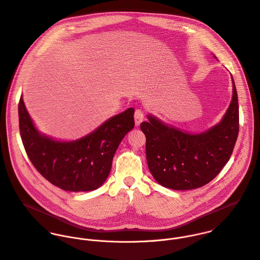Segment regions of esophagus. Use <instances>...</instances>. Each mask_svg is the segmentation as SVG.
I'll return each instance as SVG.
<instances>
[{
    "label": "esophagus",
    "instance_id": "esophagus-1",
    "mask_svg": "<svg viewBox=\"0 0 260 260\" xmlns=\"http://www.w3.org/2000/svg\"><path fill=\"white\" fill-rule=\"evenodd\" d=\"M134 117H135L136 125H140V123H141V122L144 120V118H145V113H144V111H143L142 109H137V110L135 111Z\"/></svg>",
    "mask_w": 260,
    "mask_h": 260
}]
</instances>
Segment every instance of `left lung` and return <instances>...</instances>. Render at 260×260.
I'll return each mask as SVG.
<instances>
[{
  "instance_id": "left-lung-1",
  "label": "left lung",
  "mask_w": 260,
  "mask_h": 260,
  "mask_svg": "<svg viewBox=\"0 0 260 260\" xmlns=\"http://www.w3.org/2000/svg\"><path fill=\"white\" fill-rule=\"evenodd\" d=\"M232 82L233 98L224 118L205 133L187 134L151 115L141 123L148 166L159 184L174 190L199 188L227 164L239 133L238 95L233 78Z\"/></svg>"
}]
</instances>
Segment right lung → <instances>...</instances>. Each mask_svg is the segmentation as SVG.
Masks as SVG:
<instances>
[{
  "label": "right lung",
  "instance_id": "add662e5",
  "mask_svg": "<svg viewBox=\"0 0 260 260\" xmlns=\"http://www.w3.org/2000/svg\"><path fill=\"white\" fill-rule=\"evenodd\" d=\"M134 112L126 109L78 141L58 142L38 133L21 97L20 136L29 160L47 181L67 191H90L107 179L120 142L135 126Z\"/></svg>",
  "mask_w": 260,
  "mask_h": 260
}]
</instances>
